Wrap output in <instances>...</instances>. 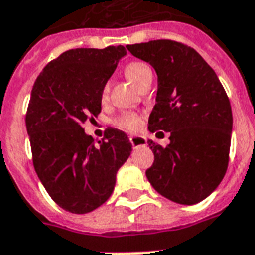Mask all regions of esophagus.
Masks as SVG:
<instances>
[{
  "instance_id": "1",
  "label": "esophagus",
  "mask_w": 255,
  "mask_h": 255,
  "mask_svg": "<svg viewBox=\"0 0 255 255\" xmlns=\"http://www.w3.org/2000/svg\"><path fill=\"white\" fill-rule=\"evenodd\" d=\"M129 140H131V144H132L133 148H139V147L147 146V139L144 136H140V135L131 136L129 137Z\"/></svg>"
}]
</instances>
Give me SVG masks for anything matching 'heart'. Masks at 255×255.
I'll list each match as a JSON object with an SVG mask.
<instances>
[{"label":"heart","instance_id":"1","mask_svg":"<svg viewBox=\"0 0 255 255\" xmlns=\"http://www.w3.org/2000/svg\"><path fill=\"white\" fill-rule=\"evenodd\" d=\"M126 77L135 86L139 88L140 84L144 82L148 77H152V71L150 69V66L143 63V62H132L126 67ZM107 94H108V86L105 85L103 89V99L107 97ZM140 124H142V120L135 113H126L118 120L119 127L126 128L128 131H135V129L140 127Z\"/></svg>","mask_w":255,"mask_h":255}]
</instances>
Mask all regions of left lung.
I'll list each match as a JSON object with an SVG mask.
<instances>
[{
  "label": "left lung",
  "instance_id": "obj_1",
  "mask_svg": "<svg viewBox=\"0 0 255 255\" xmlns=\"http://www.w3.org/2000/svg\"><path fill=\"white\" fill-rule=\"evenodd\" d=\"M127 50L158 75L150 132H170L166 147L148 140L154 163L147 180L166 199L184 205L207 199L228 165L233 112L212 67L199 52L173 40H151Z\"/></svg>",
  "mask_w": 255,
  "mask_h": 255
}]
</instances>
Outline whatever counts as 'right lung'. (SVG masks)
I'll list each match as a JSON object with an SVG mask.
<instances>
[{
    "label": "right lung",
    "instance_id": "1",
    "mask_svg": "<svg viewBox=\"0 0 255 255\" xmlns=\"http://www.w3.org/2000/svg\"><path fill=\"white\" fill-rule=\"evenodd\" d=\"M123 46L69 50L43 69L32 88L27 132L33 166L51 199L71 214H88L111 197L118 170L132 151L127 133L108 128L94 142L82 126L101 112L103 89Z\"/></svg>",
    "mask_w": 255,
    "mask_h": 255
}]
</instances>
